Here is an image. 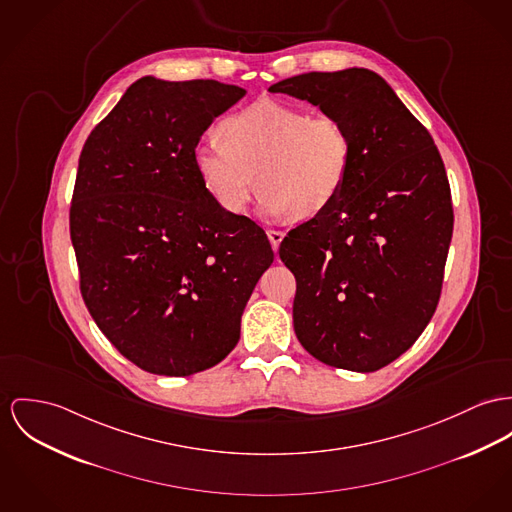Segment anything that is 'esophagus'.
Segmentation results:
<instances>
[{
    "label": "esophagus",
    "mask_w": 512,
    "mask_h": 512,
    "mask_svg": "<svg viewBox=\"0 0 512 512\" xmlns=\"http://www.w3.org/2000/svg\"><path fill=\"white\" fill-rule=\"evenodd\" d=\"M267 236H269V241H271V245H273V249H278V245H280V241H282V237L284 234L282 232H278V230H269L267 232Z\"/></svg>",
    "instance_id": "esophagus-1"
}]
</instances>
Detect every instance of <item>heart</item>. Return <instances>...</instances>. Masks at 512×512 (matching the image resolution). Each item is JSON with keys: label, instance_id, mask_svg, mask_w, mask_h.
Wrapping results in <instances>:
<instances>
[{"label": "heart", "instance_id": "heart-1", "mask_svg": "<svg viewBox=\"0 0 512 512\" xmlns=\"http://www.w3.org/2000/svg\"><path fill=\"white\" fill-rule=\"evenodd\" d=\"M218 136L200 142L193 161L202 187L230 214L245 210L259 179L267 218H312L339 198L351 175L353 142L335 117L265 99L224 118Z\"/></svg>", "mask_w": 512, "mask_h": 512}]
</instances>
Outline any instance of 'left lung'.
Masks as SVG:
<instances>
[{
  "label": "left lung",
  "mask_w": 512,
  "mask_h": 512,
  "mask_svg": "<svg viewBox=\"0 0 512 512\" xmlns=\"http://www.w3.org/2000/svg\"><path fill=\"white\" fill-rule=\"evenodd\" d=\"M347 128L351 175L339 198L282 239L296 276L298 341L317 360L374 372L433 317L452 239V198L429 130L366 68L310 72L269 87Z\"/></svg>",
  "instance_id": "8db88e82"
}]
</instances>
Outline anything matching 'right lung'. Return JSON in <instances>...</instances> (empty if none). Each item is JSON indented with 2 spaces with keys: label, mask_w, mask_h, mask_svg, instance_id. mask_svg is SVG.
Instances as JSON below:
<instances>
[{
  "label": "right lung",
  "mask_w": 512,
  "mask_h": 512,
  "mask_svg": "<svg viewBox=\"0 0 512 512\" xmlns=\"http://www.w3.org/2000/svg\"><path fill=\"white\" fill-rule=\"evenodd\" d=\"M214 79L134 81L89 134L70 208L81 296L118 353L191 376L222 362L275 261L263 228L222 210L193 152L245 97Z\"/></svg>",
  "instance_id": "obj_1"
}]
</instances>
